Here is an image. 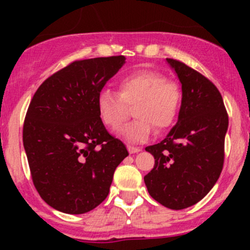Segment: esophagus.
Masks as SVG:
<instances>
[{
	"instance_id": "esophagus-1",
	"label": "esophagus",
	"mask_w": 250,
	"mask_h": 250,
	"mask_svg": "<svg viewBox=\"0 0 250 250\" xmlns=\"http://www.w3.org/2000/svg\"><path fill=\"white\" fill-rule=\"evenodd\" d=\"M127 148H128V152L129 153H137L140 151V147H135V146H132V145H128Z\"/></svg>"
}]
</instances>
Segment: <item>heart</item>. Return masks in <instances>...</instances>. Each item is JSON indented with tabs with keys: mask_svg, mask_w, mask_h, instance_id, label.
<instances>
[{
	"mask_svg": "<svg viewBox=\"0 0 250 250\" xmlns=\"http://www.w3.org/2000/svg\"><path fill=\"white\" fill-rule=\"evenodd\" d=\"M181 102L180 85L167 80L163 74L152 70H141L123 77L118 84V93L100 90L97 98V110L102 122L110 129L121 127L133 106L137 120L128 123L118 132L127 143L139 144L150 138L152 125L163 130L173 125Z\"/></svg>",
	"mask_w": 250,
	"mask_h": 250,
	"instance_id": "obj_1",
	"label": "heart"
}]
</instances>
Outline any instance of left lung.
<instances>
[{
    "instance_id": "left-lung-1",
    "label": "left lung",
    "mask_w": 250,
    "mask_h": 250,
    "mask_svg": "<svg viewBox=\"0 0 250 250\" xmlns=\"http://www.w3.org/2000/svg\"><path fill=\"white\" fill-rule=\"evenodd\" d=\"M167 62L181 83V106L167 137L145 148L155 166L144 181L153 200L179 210L200 202L218 181L229 117L220 92L208 78L179 60Z\"/></svg>"
}]
</instances>
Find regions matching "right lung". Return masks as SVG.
Returning <instances> with one entry per match:
<instances>
[{
	"instance_id": "right-lung-1",
	"label": "right lung",
	"mask_w": 250,
	"mask_h": 250,
	"mask_svg": "<svg viewBox=\"0 0 250 250\" xmlns=\"http://www.w3.org/2000/svg\"><path fill=\"white\" fill-rule=\"evenodd\" d=\"M125 62L123 55L77 60L35 93L22 128L32 181L42 200L66 214H83L107 197L125 144L105 128L97 98Z\"/></svg>"
}]
</instances>
